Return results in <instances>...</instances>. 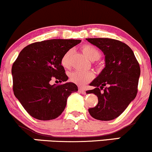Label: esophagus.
Listing matches in <instances>:
<instances>
[{"instance_id": "obj_1", "label": "esophagus", "mask_w": 152, "mask_h": 152, "mask_svg": "<svg viewBox=\"0 0 152 152\" xmlns=\"http://www.w3.org/2000/svg\"><path fill=\"white\" fill-rule=\"evenodd\" d=\"M78 92L81 94H86L85 90H84L83 88H78Z\"/></svg>"}]
</instances>
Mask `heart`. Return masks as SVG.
Wrapping results in <instances>:
<instances>
[{
  "mask_svg": "<svg viewBox=\"0 0 152 152\" xmlns=\"http://www.w3.org/2000/svg\"><path fill=\"white\" fill-rule=\"evenodd\" d=\"M83 54L91 61H96L100 57V53L96 47L91 45H85L81 47ZM71 51L69 50L62 56L61 64L64 68L68 69L70 66V57ZM70 81L78 86H84L90 82L94 78V74L89 71H76L69 76Z\"/></svg>",
  "mask_w": 152,
  "mask_h": 152,
  "instance_id": "obj_1",
  "label": "heart"
}]
</instances>
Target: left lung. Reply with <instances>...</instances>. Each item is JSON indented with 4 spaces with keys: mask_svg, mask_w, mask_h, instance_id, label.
Wrapping results in <instances>:
<instances>
[{
    "mask_svg": "<svg viewBox=\"0 0 152 152\" xmlns=\"http://www.w3.org/2000/svg\"><path fill=\"white\" fill-rule=\"evenodd\" d=\"M87 40L105 55V67L90 83L95 88L86 91V94L96 95L98 99V105L89 108L88 112L96 120H114L137 96L140 64L130 47L122 42L109 38Z\"/></svg>",
    "mask_w": 152,
    "mask_h": 152,
    "instance_id": "obj_1",
    "label": "left lung"
}]
</instances>
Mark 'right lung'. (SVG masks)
Segmentation results:
<instances>
[{"instance_id":"obj_1","label":"right lung","mask_w":152,"mask_h":152,"mask_svg":"<svg viewBox=\"0 0 152 152\" xmlns=\"http://www.w3.org/2000/svg\"><path fill=\"white\" fill-rule=\"evenodd\" d=\"M81 42L80 39H49L27 45L12 66L15 96L31 116L40 120L58 118L67 98L78 87L66 82L68 76L61 64L62 56ZM53 78L64 82L51 85Z\"/></svg>"}]
</instances>
